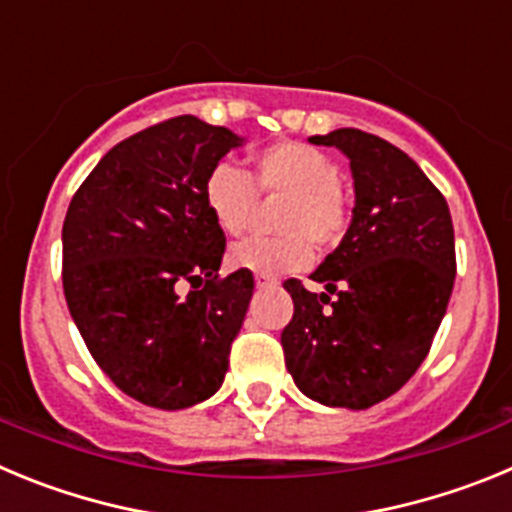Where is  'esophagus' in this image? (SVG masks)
<instances>
[{"label": "esophagus", "mask_w": 512, "mask_h": 512, "mask_svg": "<svg viewBox=\"0 0 512 512\" xmlns=\"http://www.w3.org/2000/svg\"><path fill=\"white\" fill-rule=\"evenodd\" d=\"M253 282H256V287L259 289H266V287H277V277H269V274H256L253 277Z\"/></svg>", "instance_id": "esophagus-1"}]
</instances>
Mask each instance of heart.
<instances>
[{
    "instance_id": "obj_1",
    "label": "heart",
    "mask_w": 512,
    "mask_h": 512,
    "mask_svg": "<svg viewBox=\"0 0 512 512\" xmlns=\"http://www.w3.org/2000/svg\"><path fill=\"white\" fill-rule=\"evenodd\" d=\"M338 166L315 148L282 140L261 148L251 158V174L230 164H217L207 174L202 197L215 225L228 235H241L251 225L256 197H279L274 238H248L230 248L235 269L256 274H289L310 264L315 251L328 253L346 238L351 207L338 187Z\"/></svg>"
}]
</instances>
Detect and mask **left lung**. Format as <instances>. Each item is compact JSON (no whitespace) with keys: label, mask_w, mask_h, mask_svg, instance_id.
<instances>
[{"label":"left lung","mask_w":512,"mask_h":512,"mask_svg":"<svg viewBox=\"0 0 512 512\" xmlns=\"http://www.w3.org/2000/svg\"><path fill=\"white\" fill-rule=\"evenodd\" d=\"M351 161L356 207L341 246L310 279L284 289L295 315L282 330L287 369L312 400L366 410L395 395L431 351L456 277L446 197L397 146L356 128L312 135Z\"/></svg>","instance_id":"1"}]
</instances>
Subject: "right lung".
Instances as JSON below:
<instances>
[{"mask_svg": "<svg viewBox=\"0 0 512 512\" xmlns=\"http://www.w3.org/2000/svg\"><path fill=\"white\" fill-rule=\"evenodd\" d=\"M241 143L200 117H169L104 153L63 220L71 318L99 369L148 408L197 405L228 372L253 274H217L225 233L202 187Z\"/></svg>", "mask_w": 512, "mask_h": 512, "instance_id": "1", "label": "right lung"}]
</instances>
